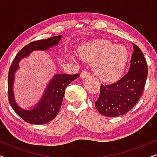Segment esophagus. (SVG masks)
Here are the masks:
<instances>
[{
  "label": "esophagus",
  "instance_id": "34e87169",
  "mask_svg": "<svg viewBox=\"0 0 157 157\" xmlns=\"http://www.w3.org/2000/svg\"><path fill=\"white\" fill-rule=\"evenodd\" d=\"M89 76H90L89 72H88L87 71H83L81 72V77L82 78H87V77H89Z\"/></svg>",
  "mask_w": 157,
  "mask_h": 157
}]
</instances>
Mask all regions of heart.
<instances>
[{
  "mask_svg": "<svg viewBox=\"0 0 157 157\" xmlns=\"http://www.w3.org/2000/svg\"><path fill=\"white\" fill-rule=\"evenodd\" d=\"M79 56L87 62L94 63L96 76L105 81L119 79L127 65L129 53L123 45H113L106 39H98L83 45Z\"/></svg>",
  "mask_w": 157,
  "mask_h": 157,
  "instance_id": "obj_1",
  "label": "heart"
}]
</instances>
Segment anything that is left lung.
Returning <instances> with one entry per match:
<instances>
[{"mask_svg": "<svg viewBox=\"0 0 157 157\" xmlns=\"http://www.w3.org/2000/svg\"><path fill=\"white\" fill-rule=\"evenodd\" d=\"M134 52L128 71L117 82L101 84L95 106L101 114L116 117L125 114L142 95L148 74L147 61L141 49L133 44Z\"/></svg>", "mask_w": 157, "mask_h": 157, "instance_id": "1", "label": "left lung"}]
</instances>
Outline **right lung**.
Wrapping results in <instances>:
<instances>
[{
	"label": "right lung",
	"instance_id": "right-lung-1",
	"mask_svg": "<svg viewBox=\"0 0 157 157\" xmlns=\"http://www.w3.org/2000/svg\"><path fill=\"white\" fill-rule=\"evenodd\" d=\"M61 35L56 36L47 39L38 40L25 46L15 57L9 68L8 76V90L9 104L19 117L25 121L32 124H45L56 117L61 109L66 88L80 76L59 74H56L47 86L41 99L31 110L21 108L16 103L13 94V81L15 72L19 68L18 63L23 58L27 57L33 51H46L49 48L59 44Z\"/></svg>",
	"mask_w": 157,
	"mask_h": 157
}]
</instances>
